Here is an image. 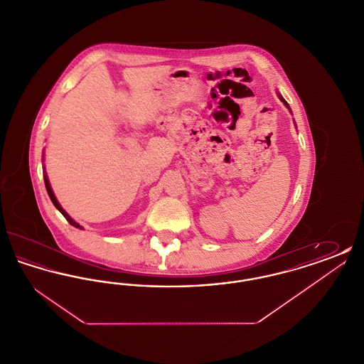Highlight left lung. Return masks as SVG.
Returning <instances> with one entry per match:
<instances>
[{"label": "left lung", "instance_id": "left-lung-1", "mask_svg": "<svg viewBox=\"0 0 364 364\" xmlns=\"http://www.w3.org/2000/svg\"><path fill=\"white\" fill-rule=\"evenodd\" d=\"M278 98H279V100H281V101H282V102H284V105H285V106H287V107H288V109H289V110H291V107H289V105H288V102H287V101H285V100H284V98H282V95H281V94H279V92H278Z\"/></svg>", "mask_w": 364, "mask_h": 364}]
</instances>
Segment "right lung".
Wrapping results in <instances>:
<instances>
[{
	"label": "right lung",
	"instance_id": "right-lung-1",
	"mask_svg": "<svg viewBox=\"0 0 364 364\" xmlns=\"http://www.w3.org/2000/svg\"><path fill=\"white\" fill-rule=\"evenodd\" d=\"M43 178H45V186H46V191H48V193H49V196H50V199H52L53 205L55 206V208L67 218V221L70 223V225L75 226V228H79V229H83V226L80 225V224H77L73 218H70V214L64 210V208H61V205L58 203V200L55 199V196H54V192H53L52 187H50V183H49V178H48V174L45 172V168H43Z\"/></svg>",
	"mask_w": 364,
	"mask_h": 364
}]
</instances>
